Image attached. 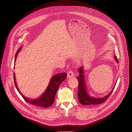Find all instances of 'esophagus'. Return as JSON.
Wrapping results in <instances>:
<instances>
[{"label": "esophagus", "instance_id": "34e87169", "mask_svg": "<svg viewBox=\"0 0 132 132\" xmlns=\"http://www.w3.org/2000/svg\"><path fill=\"white\" fill-rule=\"evenodd\" d=\"M74 73H73V71L72 70H70V71H69L68 72L67 76H68V78L73 77V76H74Z\"/></svg>", "mask_w": 132, "mask_h": 132}]
</instances>
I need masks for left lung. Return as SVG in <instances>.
I'll return each mask as SVG.
<instances>
[{"instance_id":"1","label":"left lung","mask_w":132,"mask_h":132,"mask_svg":"<svg viewBox=\"0 0 132 132\" xmlns=\"http://www.w3.org/2000/svg\"><path fill=\"white\" fill-rule=\"evenodd\" d=\"M114 59L118 63V60L117 59V56H114ZM78 73H80L78 76L77 77V79L78 81V101L80 102L83 105H95L100 104L106 101L108 98L112 94L113 90H114V88H113L111 92L107 95L106 96H104L103 98H95L90 96L86 90V82L85 81V76L84 75V71L83 69V67H81L78 69Z\"/></svg>"}]
</instances>
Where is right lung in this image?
<instances>
[{
  "instance_id": "right-lung-1",
  "label": "right lung",
  "mask_w": 132,
  "mask_h": 132,
  "mask_svg": "<svg viewBox=\"0 0 132 132\" xmlns=\"http://www.w3.org/2000/svg\"><path fill=\"white\" fill-rule=\"evenodd\" d=\"M22 47L21 46L20 48H19L18 51L15 56L14 62L15 61L17 57V55L19 54V52L22 49ZM13 77H14V81L15 87L16 88L19 93L21 94L24 99L27 102H29L31 104H32L35 106L47 108L50 107V106L53 104L55 99V96L57 90L60 85V84L64 81L67 78V73H58L52 77L50 82L48 84V86L46 90V91L44 93V94L39 98L35 99H30L29 98L24 97L22 94H21L20 92L19 88H18L16 81H15V77L14 75V73H13Z\"/></svg>"
}]
</instances>
